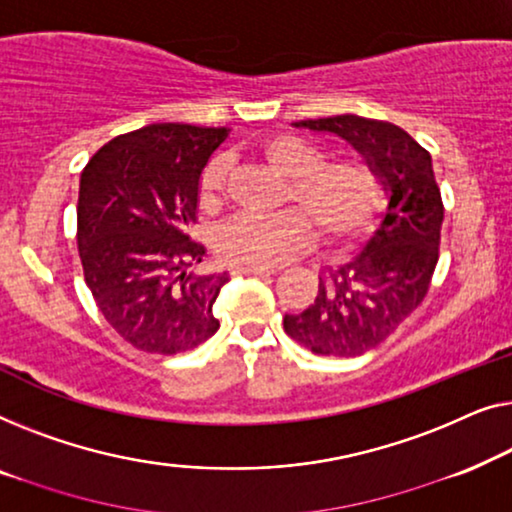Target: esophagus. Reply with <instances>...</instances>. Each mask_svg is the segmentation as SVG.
I'll use <instances>...</instances> for the list:
<instances>
[{
	"instance_id": "1",
	"label": "esophagus",
	"mask_w": 512,
	"mask_h": 512,
	"mask_svg": "<svg viewBox=\"0 0 512 512\" xmlns=\"http://www.w3.org/2000/svg\"><path fill=\"white\" fill-rule=\"evenodd\" d=\"M234 273H246V276H269L273 271L264 269V266H234Z\"/></svg>"
}]
</instances>
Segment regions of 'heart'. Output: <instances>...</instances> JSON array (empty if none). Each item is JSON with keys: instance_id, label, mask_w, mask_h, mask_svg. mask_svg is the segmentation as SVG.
<instances>
[{"instance_id": "b5f03b06", "label": "heart", "mask_w": 512, "mask_h": 512, "mask_svg": "<svg viewBox=\"0 0 512 512\" xmlns=\"http://www.w3.org/2000/svg\"><path fill=\"white\" fill-rule=\"evenodd\" d=\"M259 155L287 178L283 213L269 218L236 215L213 236L222 262L234 266H278L313 246L315 236L329 253H348L376 227L383 211V185L371 164L357 157L327 160L318 143L292 132L266 136ZM229 160L213 157L197 185L199 208L206 215L220 211L227 197Z\"/></svg>"}]
</instances>
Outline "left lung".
<instances>
[{"label": "left lung", "instance_id": "obj_1", "mask_svg": "<svg viewBox=\"0 0 512 512\" xmlns=\"http://www.w3.org/2000/svg\"><path fill=\"white\" fill-rule=\"evenodd\" d=\"M294 127L341 136L376 171L390 194L376 234L301 313L285 315V334L315 355L357 357L385 341L427 297L438 262L443 201L431 155L408 132L362 115L301 120Z\"/></svg>", "mask_w": 512, "mask_h": 512}]
</instances>
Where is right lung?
Masks as SVG:
<instances>
[{"mask_svg": "<svg viewBox=\"0 0 512 512\" xmlns=\"http://www.w3.org/2000/svg\"><path fill=\"white\" fill-rule=\"evenodd\" d=\"M227 127L157 122L92 155L78 190V255L106 322L136 350L176 355L208 341L227 273L197 276V185Z\"/></svg>", "mask_w": 512, "mask_h": 512, "instance_id": "1", "label": "right lung"}]
</instances>
